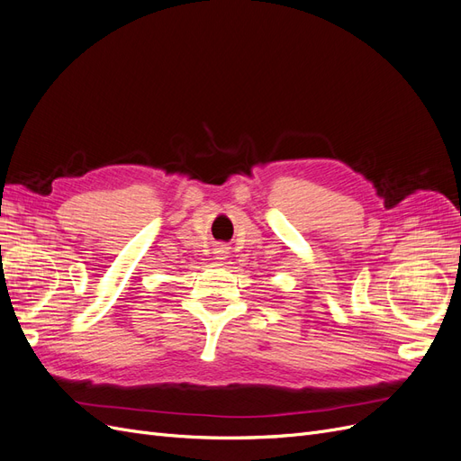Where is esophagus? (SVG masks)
I'll use <instances>...</instances> for the list:
<instances>
[{
    "mask_svg": "<svg viewBox=\"0 0 461 461\" xmlns=\"http://www.w3.org/2000/svg\"><path fill=\"white\" fill-rule=\"evenodd\" d=\"M219 254L222 256V254H225V252H222V249H221V252H219ZM217 259H225V258H217Z\"/></svg>",
    "mask_w": 461,
    "mask_h": 461,
    "instance_id": "obj_1",
    "label": "esophagus"
}]
</instances>
